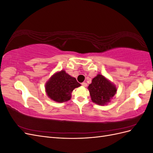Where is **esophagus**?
Listing matches in <instances>:
<instances>
[{"label":"esophagus","instance_id":"obj_1","mask_svg":"<svg viewBox=\"0 0 153 153\" xmlns=\"http://www.w3.org/2000/svg\"><path fill=\"white\" fill-rule=\"evenodd\" d=\"M82 85L84 86V87H87V84L86 82H83L82 83Z\"/></svg>","mask_w":153,"mask_h":153}]
</instances>
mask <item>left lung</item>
<instances>
[{"label": "left lung", "mask_w": 153, "mask_h": 153, "mask_svg": "<svg viewBox=\"0 0 153 153\" xmlns=\"http://www.w3.org/2000/svg\"><path fill=\"white\" fill-rule=\"evenodd\" d=\"M92 102L99 105L108 103L117 92V88L102 75L98 74L88 87Z\"/></svg>", "instance_id": "obj_1"}]
</instances>
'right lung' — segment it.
<instances>
[{
  "label": "right lung",
  "instance_id": "add662e5",
  "mask_svg": "<svg viewBox=\"0 0 153 153\" xmlns=\"http://www.w3.org/2000/svg\"><path fill=\"white\" fill-rule=\"evenodd\" d=\"M80 85L75 78L62 70L55 73L50 77L46 83L45 91L51 100L62 103L70 100L72 91Z\"/></svg>",
  "mask_w": 153,
  "mask_h": 153
}]
</instances>
